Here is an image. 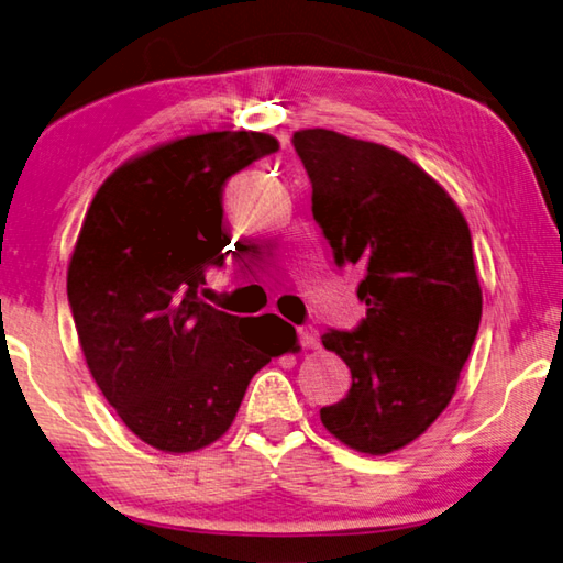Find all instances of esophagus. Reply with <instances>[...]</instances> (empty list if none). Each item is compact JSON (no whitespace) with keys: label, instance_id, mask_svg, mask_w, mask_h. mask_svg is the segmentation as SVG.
I'll return each instance as SVG.
<instances>
[{"label":"esophagus","instance_id":"esophagus-1","mask_svg":"<svg viewBox=\"0 0 563 563\" xmlns=\"http://www.w3.org/2000/svg\"><path fill=\"white\" fill-rule=\"evenodd\" d=\"M299 341H301V345H303L306 350L318 347V331H316L313 325H301V328H299Z\"/></svg>","mask_w":563,"mask_h":563}]
</instances>
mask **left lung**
Segmentation results:
<instances>
[{"mask_svg":"<svg viewBox=\"0 0 563 563\" xmlns=\"http://www.w3.org/2000/svg\"><path fill=\"white\" fill-rule=\"evenodd\" d=\"M311 210L335 262L363 272L355 331H328L353 385L321 409L323 427L360 453L385 455L427 431L459 387L483 313L468 222L417 164L333 130L294 132Z\"/></svg>","mask_w":563,"mask_h":563,"instance_id":"left-lung-1","label":"left lung"}]
</instances>
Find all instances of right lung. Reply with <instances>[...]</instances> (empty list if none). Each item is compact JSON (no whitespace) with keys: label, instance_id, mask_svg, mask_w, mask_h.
I'll return each mask as SVG.
<instances>
[{"label":"right lung","instance_id":"right-lung-1","mask_svg":"<svg viewBox=\"0 0 563 563\" xmlns=\"http://www.w3.org/2000/svg\"><path fill=\"white\" fill-rule=\"evenodd\" d=\"M277 150L264 132L158 144L114 168L85 213L68 264L85 363L124 427L158 451L218 441L250 379L296 350L279 316L250 321L200 299L208 272L230 254L222 186Z\"/></svg>","mask_w":563,"mask_h":563}]
</instances>
